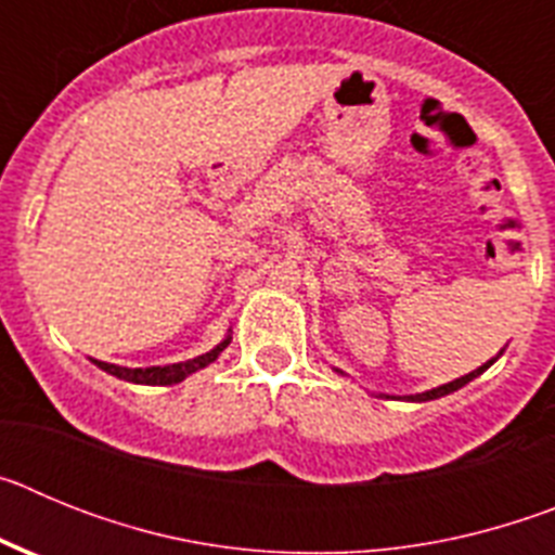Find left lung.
<instances>
[{
    "label": "left lung",
    "instance_id": "1",
    "mask_svg": "<svg viewBox=\"0 0 555 555\" xmlns=\"http://www.w3.org/2000/svg\"><path fill=\"white\" fill-rule=\"evenodd\" d=\"M503 350H506V347H503ZM503 350H500L498 356H494V358H489L487 364H480L478 370H473V372H467V375L455 377V380H450V384L436 386V389L420 391V395H403V397H395V395H377V397H395V400H405V403H428V400H439V397H444V395H453V391H459L461 386H467L469 380H475V377H478V375H483V372H487L489 366H492L494 361H498V358L503 356ZM333 370H336V366H333ZM336 372H338V375H345V372H341V370H336Z\"/></svg>",
    "mask_w": 555,
    "mask_h": 555
}]
</instances>
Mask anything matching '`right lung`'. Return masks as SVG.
<instances>
[{
  "mask_svg": "<svg viewBox=\"0 0 555 555\" xmlns=\"http://www.w3.org/2000/svg\"><path fill=\"white\" fill-rule=\"evenodd\" d=\"M230 331L228 336L219 341L214 350L203 352V356L197 358H189V361H180V364H166V366H119V364H107V361H96V358H91L100 370H105L107 375H116L119 380H127V384H141V386H175L180 384V380H185L189 375H194V372L205 370L208 364H214L219 356L224 352V347L230 345Z\"/></svg>",
  "mask_w": 555,
  "mask_h": 555,
  "instance_id": "1",
  "label": "right lung"
}]
</instances>
